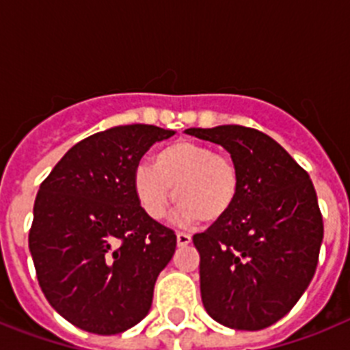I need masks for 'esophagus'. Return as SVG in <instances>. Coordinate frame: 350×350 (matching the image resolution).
Segmentation results:
<instances>
[{"label": "esophagus", "instance_id": "34e87169", "mask_svg": "<svg viewBox=\"0 0 350 350\" xmlns=\"http://www.w3.org/2000/svg\"><path fill=\"white\" fill-rule=\"evenodd\" d=\"M177 243H178V247L189 245V243H191V234L177 233Z\"/></svg>", "mask_w": 350, "mask_h": 350}]
</instances>
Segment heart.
Masks as SVG:
<instances>
[{
    "instance_id": "b5f03b06",
    "label": "heart",
    "mask_w": 350,
    "mask_h": 350,
    "mask_svg": "<svg viewBox=\"0 0 350 350\" xmlns=\"http://www.w3.org/2000/svg\"><path fill=\"white\" fill-rule=\"evenodd\" d=\"M133 189L148 217L161 219L172 200L184 221L202 219L215 224L230 215L242 191L237 161L212 145L178 140L159 148L152 166L140 165L133 175Z\"/></svg>"
}]
</instances>
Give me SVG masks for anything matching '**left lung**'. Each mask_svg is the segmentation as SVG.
I'll use <instances>...</instances> for the list:
<instances>
[{"mask_svg": "<svg viewBox=\"0 0 350 350\" xmlns=\"http://www.w3.org/2000/svg\"><path fill=\"white\" fill-rule=\"evenodd\" d=\"M185 133L222 145L242 172L230 215L193 237L203 307L233 329L271 326L301 298L319 261L324 224L314 184L258 129L217 126Z\"/></svg>", "mask_w": 350, "mask_h": 350, "instance_id": "left-lung-1", "label": "left lung"}]
</instances>
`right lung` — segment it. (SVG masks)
<instances>
[{"label": "right lung", "instance_id": "1", "mask_svg": "<svg viewBox=\"0 0 350 350\" xmlns=\"http://www.w3.org/2000/svg\"><path fill=\"white\" fill-rule=\"evenodd\" d=\"M175 131L116 126L68 150L42 182L29 250L43 295L73 326L117 335L150 310L173 230L148 217L133 189L140 159Z\"/></svg>", "mask_w": 350, "mask_h": 350}]
</instances>
